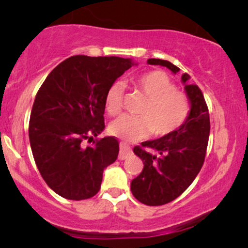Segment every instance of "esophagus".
<instances>
[{
	"label": "esophagus",
	"instance_id": "obj_1",
	"mask_svg": "<svg viewBox=\"0 0 248 248\" xmlns=\"http://www.w3.org/2000/svg\"><path fill=\"white\" fill-rule=\"evenodd\" d=\"M133 152L127 144L124 143H120V153H119V160H126V158L129 157L132 155Z\"/></svg>",
	"mask_w": 248,
	"mask_h": 248
}]
</instances>
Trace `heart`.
I'll use <instances>...</instances> for the list:
<instances>
[{
    "instance_id": "1",
    "label": "heart",
    "mask_w": 248,
    "mask_h": 248,
    "mask_svg": "<svg viewBox=\"0 0 248 248\" xmlns=\"http://www.w3.org/2000/svg\"><path fill=\"white\" fill-rule=\"evenodd\" d=\"M134 87L147 99L139 112L141 116L122 115L110 124L112 135L127 142L154 136L169 135L179 129L190 114V102L183 93L176 91V85L162 71L143 73L134 81ZM122 86L115 82L105 96V109L109 115L120 113Z\"/></svg>"
}]
</instances>
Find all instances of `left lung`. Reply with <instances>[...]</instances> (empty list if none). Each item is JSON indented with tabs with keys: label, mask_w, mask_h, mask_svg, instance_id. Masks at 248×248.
Instances as JSON below:
<instances>
[{
	"label": "left lung",
	"mask_w": 248,
	"mask_h": 248,
	"mask_svg": "<svg viewBox=\"0 0 248 248\" xmlns=\"http://www.w3.org/2000/svg\"><path fill=\"white\" fill-rule=\"evenodd\" d=\"M150 65H161L173 75L177 66L168 61L150 58ZM190 76L182 75L190 114L179 129L161 139L146 141L134 148L143 162V170L130 183L133 196L150 206L163 205L181 196L201 171L210 135V116L205 99L197 85H189Z\"/></svg>",
	"instance_id": "obj_1"
}]
</instances>
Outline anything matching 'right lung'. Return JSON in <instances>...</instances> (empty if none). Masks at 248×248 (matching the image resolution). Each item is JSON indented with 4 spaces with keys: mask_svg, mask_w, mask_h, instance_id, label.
Listing matches in <instances>:
<instances>
[{
    "mask_svg": "<svg viewBox=\"0 0 248 248\" xmlns=\"http://www.w3.org/2000/svg\"><path fill=\"white\" fill-rule=\"evenodd\" d=\"M138 65L120 57L73 56L50 72L37 92L29 139L45 183L71 201L93 197L102 172L115 162L119 142L112 136L93 141L105 129V96L124 71Z\"/></svg>",
    "mask_w": 248,
    "mask_h": 248,
    "instance_id": "obj_1",
    "label": "right lung"
}]
</instances>
